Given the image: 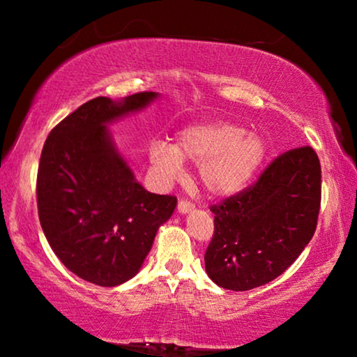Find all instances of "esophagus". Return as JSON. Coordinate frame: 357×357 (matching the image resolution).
I'll return each instance as SVG.
<instances>
[{
  "mask_svg": "<svg viewBox=\"0 0 357 357\" xmlns=\"http://www.w3.org/2000/svg\"><path fill=\"white\" fill-rule=\"evenodd\" d=\"M177 209L178 213H190L195 209V204L192 202H188V199H180Z\"/></svg>",
  "mask_w": 357,
  "mask_h": 357,
  "instance_id": "esophagus-1",
  "label": "esophagus"
}]
</instances>
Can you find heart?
Instances as JSON below:
<instances>
[{
	"label": "heart",
	"instance_id": "obj_1",
	"mask_svg": "<svg viewBox=\"0 0 357 357\" xmlns=\"http://www.w3.org/2000/svg\"><path fill=\"white\" fill-rule=\"evenodd\" d=\"M265 155L266 144L261 136L226 120L188 126L177 135L174 146L162 141L149 146L151 165L160 177H180L182 160H187L199 165V182L214 197H232L247 188Z\"/></svg>",
	"mask_w": 357,
	"mask_h": 357
}]
</instances>
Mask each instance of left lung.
<instances>
[{
  "instance_id": "1",
  "label": "left lung",
  "mask_w": 357,
  "mask_h": 357,
  "mask_svg": "<svg viewBox=\"0 0 357 357\" xmlns=\"http://www.w3.org/2000/svg\"><path fill=\"white\" fill-rule=\"evenodd\" d=\"M320 199L315 151L302 146L278 155L255 183L211 206L208 276L224 289L250 291L282 275L314 237Z\"/></svg>"
}]
</instances>
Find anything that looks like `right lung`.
Here are the masks:
<instances>
[{"mask_svg": "<svg viewBox=\"0 0 357 357\" xmlns=\"http://www.w3.org/2000/svg\"><path fill=\"white\" fill-rule=\"evenodd\" d=\"M155 92L121 100L96 97L61 120L43 144L37 174L38 219L71 273L114 287L139 271L177 198L136 182L107 125L144 109Z\"/></svg>", "mask_w": 357, "mask_h": 357, "instance_id": "add662e5", "label": "right lung"}]
</instances>
